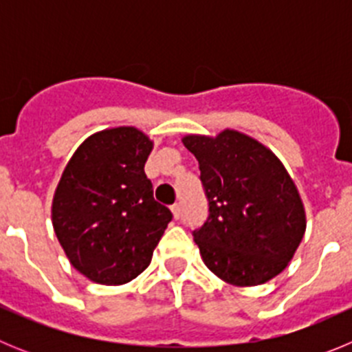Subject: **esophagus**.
Returning a JSON list of instances; mask_svg holds the SVG:
<instances>
[{
  "mask_svg": "<svg viewBox=\"0 0 352 352\" xmlns=\"http://www.w3.org/2000/svg\"><path fill=\"white\" fill-rule=\"evenodd\" d=\"M170 211H173L174 219H179V217H182V206H179L178 203L173 204V206H170Z\"/></svg>",
  "mask_w": 352,
  "mask_h": 352,
  "instance_id": "34e87169",
  "label": "esophagus"
}]
</instances>
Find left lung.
<instances>
[{
  "mask_svg": "<svg viewBox=\"0 0 352 352\" xmlns=\"http://www.w3.org/2000/svg\"><path fill=\"white\" fill-rule=\"evenodd\" d=\"M210 214L194 231L210 272L238 287L261 285L287 268L307 229L296 185L272 149L238 130L185 135Z\"/></svg>",
  "mask_w": 352,
  "mask_h": 352,
  "instance_id": "left-lung-1",
  "label": "left lung"
}]
</instances>
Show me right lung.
<instances>
[{"label": "right lung", "instance_id": "add662e5", "mask_svg": "<svg viewBox=\"0 0 352 352\" xmlns=\"http://www.w3.org/2000/svg\"><path fill=\"white\" fill-rule=\"evenodd\" d=\"M153 141L135 126L89 135L65 167L52 199V227L86 278L121 285L141 275L173 219L153 199L144 164Z\"/></svg>", "mask_w": 352, "mask_h": 352}]
</instances>
